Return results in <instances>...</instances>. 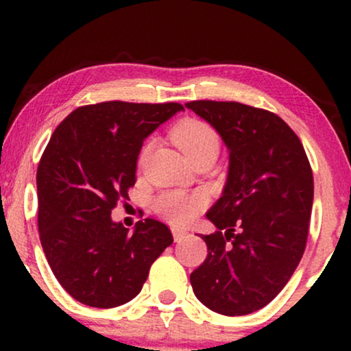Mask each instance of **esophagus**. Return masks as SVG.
Returning <instances> with one entry per match:
<instances>
[{
    "mask_svg": "<svg viewBox=\"0 0 351 351\" xmlns=\"http://www.w3.org/2000/svg\"><path fill=\"white\" fill-rule=\"evenodd\" d=\"M171 232H173V237H175V241H176V243H180L181 239H184V237L188 236V232H186V231H183V229H178V228H175V229H173Z\"/></svg>",
    "mask_w": 351,
    "mask_h": 351,
    "instance_id": "1",
    "label": "esophagus"
}]
</instances>
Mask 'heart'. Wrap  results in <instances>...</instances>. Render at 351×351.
Segmentation results:
<instances>
[{"label":"heart","mask_w":351,"mask_h":351,"mask_svg":"<svg viewBox=\"0 0 351 351\" xmlns=\"http://www.w3.org/2000/svg\"><path fill=\"white\" fill-rule=\"evenodd\" d=\"M173 140L188 156L189 162L201 156H216L219 152V136L211 125L201 120L188 119L180 122L173 130ZM152 150V142H148L140 153L138 163L143 165ZM206 204V198L199 193L188 195L183 191H167L155 201V209L160 216L173 224H188L198 216V213Z\"/></svg>","instance_id":"1"}]
</instances>
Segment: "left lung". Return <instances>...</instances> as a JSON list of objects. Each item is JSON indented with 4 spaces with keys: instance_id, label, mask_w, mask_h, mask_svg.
<instances>
[{
    "instance_id": "obj_1",
    "label": "left lung",
    "mask_w": 351,
    "mask_h": 351,
    "mask_svg": "<svg viewBox=\"0 0 351 351\" xmlns=\"http://www.w3.org/2000/svg\"><path fill=\"white\" fill-rule=\"evenodd\" d=\"M229 150L223 195L206 213L208 256L189 280L203 305L247 315L285 287L304 256L313 175L299 136L279 115L239 102L193 100Z\"/></svg>"
}]
</instances>
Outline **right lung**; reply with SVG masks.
<instances>
[{"label": "right lung", "mask_w": 351, "mask_h": 351, "mask_svg": "<svg viewBox=\"0 0 351 351\" xmlns=\"http://www.w3.org/2000/svg\"><path fill=\"white\" fill-rule=\"evenodd\" d=\"M180 110L112 100L75 108L52 134L36 175L39 237L52 274L80 304L130 302L173 243L160 221L147 217L128 232L110 215L135 184L143 140Z\"/></svg>", "instance_id": "1"}]
</instances>
